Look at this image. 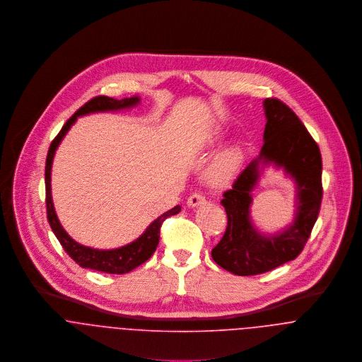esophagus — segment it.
<instances>
[{
    "label": "esophagus",
    "mask_w": 362,
    "mask_h": 362,
    "mask_svg": "<svg viewBox=\"0 0 362 362\" xmlns=\"http://www.w3.org/2000/svg\"><path fill=\"white\" fill-rule=\"evenodd\" d=\"M188 206L195 207L199 206V205H204V204H206V199H205V197L201 194V192H195V194H192L189 198H188Z\"/></svg>",
    "instance_id": "esophagus-1"
}]
</instances>
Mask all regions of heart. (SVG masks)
<instances>
[{"label":"heart","mask_w":362,"mask_h":362,"mask_svg":"<svg viewBox=\"0 0 362 362\" xmlns=\"http://www.w3.org/2000/svg\"><path fill=\"white\" fill-rule=\"evenodd\" d=\"M240 164H241L240 149L230 148L213 161V164L207 171V180L216 187H223L227 182H230V180H233V177L240 168Z\"/></svg>","instance_id":"1"}]
</instances>
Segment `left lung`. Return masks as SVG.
Segmentation results:
<instances>
[{
	"label": "left lung",
	"mask_w": 362,
	"mask_h": 362,
	"mask_svg": "<svg viewBox=\"0 0 362 362\" xmlns=\"http://www.w3.org/2000/svg\"><path fill=\"white\" fill-rule=\"evenodd\" d=\"M266 127L263 146L223 194L227 227L211 258L238 276L266 273L297 258L317 218L322 204V156L317 144L297 114L276 98L264 99ZM274 162L284 166L298 182V214L293 226L277 236H262L249 217L250 192L258 178V164Z\"/></svg>",
	"instance_id": "obj_1"
}]
</instances>
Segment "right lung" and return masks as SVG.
<instances>
[{"instance_id": "1", "label": "right lung", "mask_w": 362, "mask_h": 362, "mask_svg": "<svg viewBox=\"0 0 362 362\" xmlns=\"http://www.w3.org/2000/svg\"><path fill=\"white\" fill-rule=\"evenodd\" d=\"M139 102L138 98H129V99H121L115 100L107 96H96L90 99L88 103L83 104L61 128L58 135L52 139L47 158H46V207H47V220L50 223L52 233L58 238L59 244L62 245L64 251L74 259L81 267L85 269H93L99 270L104 273H111V274H124L131 272L132 269L138 267L139 264L145 263L148 259L151 258L155 254L158 240H160V228L163 221L180 213L181 207H173L171 210L163 213L160 217H157L155 221L146 228V231L134 243L117 248V250H93L89 247H83L74 241L62 228V226L58 221V217L55 214V210L52 206V184H50V174H52V157L55 153L57 146L62 141L64 135L68 132L71 125L75 122V119L79 115H85L89 112H96V111H108V110H119V108H127L131 105Z\"/></svg>"}]
</instances>
